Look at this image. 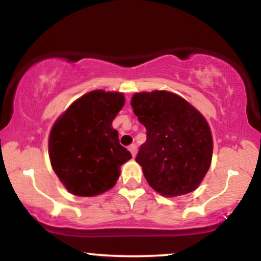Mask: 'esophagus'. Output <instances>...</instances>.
Masks as SVG:
<instances>
[{
	"mask_svg": "<svg viewBox=\"0 0 261 261\" xmlns=\"http://www.w3.org/2000/svg\"><path fill=\"white\" fill-rule=\"evenodd\" d=\"M128 149H130V152H131V154H133V157H134V158L136 157V153H137V146L135 145V143H133V145H131L130 147H128Z\"/></svg>",
	"mask_w": 261,
	"mask_h": 261,
	"instance_id": "1",
	"label": "esophagus"
}]
</instances>
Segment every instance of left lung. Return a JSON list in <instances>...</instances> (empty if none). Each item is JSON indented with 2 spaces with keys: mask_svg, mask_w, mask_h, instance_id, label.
Returning <instances> with one entry per match:
<instances>
[{
  "mask_svg": "<svg viewBox=\"0 0 261 261\" xmlns=\"http://www.w3.org/2000/svg\"><path fill=\"white\" fill-rule=\"evenodd\" d=\"M131 107L147 130L136 162L149 187L167 197L196 190L214 151L211 128L202 114L168 91L135 93Z\"/></svg>",
  "mask_w": 261,
  "mask_h": 261,
  "instance_id": "obj_1",
  "label": "left lung"
}]
</instances>
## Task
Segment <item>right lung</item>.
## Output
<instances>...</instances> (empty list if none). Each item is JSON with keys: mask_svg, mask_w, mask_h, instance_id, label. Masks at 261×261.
Instances as JSON below:
<instances>
[{"mask_svg": "<svg viewBox=\"0 0 261 261\" xmlns=\"http://www.w3.org/2000/svg\"><path fill=\"white\" fill-rule=\"evenodd\" d=\"M120 92L92 91L74 100L49 135V157L60 181L77 196L110 190L131 153L119 143L112 122L124 107Z\"/></svg>", "mask_w": 261, "mask_h": 261, "instance_id": "add662e5", "label": "right lung"}]
</instances>
